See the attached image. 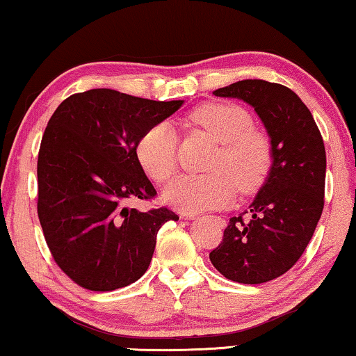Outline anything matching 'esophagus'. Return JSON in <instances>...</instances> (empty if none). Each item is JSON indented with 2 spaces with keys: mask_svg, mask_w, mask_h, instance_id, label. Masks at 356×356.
Returning <instances> with one entry per match:
<instances>
[{
  "mask_svg": "<svg viewBox=\"0 0 356 356\" xmlns=\"http://www.w3.org/2000/svg\"><path fill=\"white\" fill-rule=\"evenodd\" d=\"M188 218H194V217H196V213H188V216H186ZM213 218H216V220H217V223H218V225H220V227H223V225H225V220H223V218L222 217H216V216H213Z\"/></svg>",
  "mask_w": 356,
  "mask_h": 356,
  "instance_id": "34e87169",
  "label": "esophagus"
}]
</instances>
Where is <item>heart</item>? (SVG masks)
Listing matches in <instances>:
<instances>
[{
  "label": "heart",
  "instance_id": "1",
  "mask_svg": "<svg viewBox=\"0 0 356 356\" xmlns=\"http://www.w3.org/2000/svg\"><path fill=\"white\" fill-rule=\"evenodd\" d=\"M191 121L217 140L207 175H183L165 188L172 206L186 212L227 206L241 193L256 191L264 183L272 163V144L264 131L235 104L211 102L191 113ZM136 157L154 181H167L177 168V136L173 126L160 121L145 129L136 144Z\"/></svg>",
  "mask_w": 356,
  "mask_h": 356
}]
</instances>
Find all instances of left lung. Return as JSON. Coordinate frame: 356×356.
Segmentation results:
<instances>
[{"mask_svg": "<svg viewBox=\"0 0 356 356\" xmlns=\"http://www.w3.org/2000/svg\"><path fill=\"white\" fill-rule=\"evenodd\" d=\"M213 95L254 108L270 138L272 167L250 209L230 218L209 257L228 280L264 284L291 269L313 238L324 209V140L308 106L289 87L246 79Z\"/></svg>", "mask_w": 356, "mask_h": 356, "instance_id": "obj_1", "label": "left lung"}]
</instances>
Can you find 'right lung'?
Segmentation results:
<instances>
[{
	"instance_id": "right-lung-1",
	"label": "right lung",
	"mask_w": 356,
	"mask_h": 356,
	"mask_svg": "<svg viewBox=\"0 0 356 356\" xmlns=\"http://www.w3.org/2000/svg\"><path fill=\"white\" fill-rule=\"evenodd\" d=\"M181 105L92 89L51 115L38 150L37 212L53 259L77 285L111 291L140 279L160 227L178 220L167 207L140 212L128 202L157 194L136 144Z\"/></svg>"
}]
</instances>
